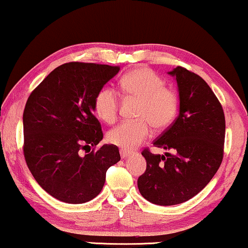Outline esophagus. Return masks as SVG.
<instances>
[{"label": "esophagus", "instance_id": "obj_1", "mask_svg": "<svg viewBox=\"0 0 248 248\" xmlns=\"http://www.w3.org/2000/svg\"><path fill=\"white\" fill-rule=\"evenodd\" d=\"M119 153H121V157L122 158H126L127 156H130V154H131L129 151H125V149H121V152H119Z\"/></svg>", "mask_w": 248, "mask_h": 248}]
</instances>
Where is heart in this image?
Listing matches in <instances>:
<instances>
[{
	"mask_svg": "<svg viewBox=\"0 0 248 248\" xmlns=\"http://www.w3.org/2000/svg\"><path fill=\"white\" fill-rule=\"evenodd\" d=\"M121 90L126 96L139 100L136 117L138 121L123 122L108 132V141L125 151H131L151 134V125L164 130L173 123L179 110V94L166 86L164 79L149 68H138L121 79ZM119 108L118 94L105 87L94 99L96 115L106 123H114Z\"/></svg>",
	"mask_w": 248,
	"mask_h": 248,
	"instance_id": "obj_1",
	"label": "heart"
}]
</instances>
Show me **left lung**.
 Returning a JSON list of instances; mask_svg holds the SVG:
<instances>
[{
    "label": "left lung",
    "instance_id": "left-lung-1",
    "mask_svg": "<svg viewBox=\"0 0 248 248\" xmlns=\"http://www.w3.org/2000/svg\"><path fill=\"white\" fill-rule=\"evenodd\" d=\"M179 115L153 145L170 153L153 154L145 148L146 171L138 178L140 193L149 202L172 206L204 188L223 160L224 111L212 88L197 73L177 66Z\"/></svg>",
    "mask_w": 248,
    "mask_h": 248
}]
</instances>
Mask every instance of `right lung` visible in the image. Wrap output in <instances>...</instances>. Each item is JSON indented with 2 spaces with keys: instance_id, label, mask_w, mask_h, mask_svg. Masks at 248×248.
<instances>
[{
  "instance_id": "right-lung-1",
  "label": "right lung",
  "mask_w": 248,
  "mask_h": 248,
  "mask_svg": "<svg viewBox=\"0 0 248 248\" xmlns=\"http://www.w3.org/2000/svg\"><path fill=\"white\" fill-rule=\"evenodd\" d=\"M118 71L119 66L106 64H62L27 99L24 156L38 184L57 200L84 203L94 199L107 170L121 160L115 145L95 151L103 132L93 114L97 92ZM87 148L93 151L80 155Z\"/></svg>"
}]
</instances>
